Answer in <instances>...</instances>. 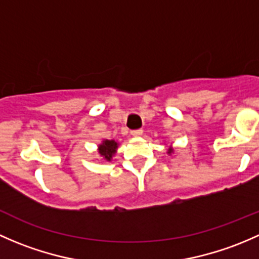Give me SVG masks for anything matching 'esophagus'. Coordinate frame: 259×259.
I'll return each instance as SVG.
<instances>
[{
	"label": "esophagus",
	"mask_w": 259,
	"mask_h": 259,
	"mask_svg": "<svg viewBox=\"0 0 259 259\" xmlns=\"http://www.w3.org/2000/svg\"><path fill=\"white\" fill-rule=\"evenodd\" d=\"M143 133V130L142 128H137V130H132L131 131V135L135 136V137H138V136H141Z\"/></svg>",
	"instance_id": "1"
}]
</instances>
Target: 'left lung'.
<instances>
[{
	"instance_id": "8db88e82",
	"label": "left lung",
	"mask_w": 259,
	"mask_h": 259,
	"mask_svg": "<svg viewBox=\"0 0 259 259\" xmlns=\"http://www.w3.org/2000/svg\"><path fill=\"white\" fill-rule=\"evenodd\" d=\"M170 152H172V149H169V151H168V153H170Z\"/></svg>"
}]
</instances>
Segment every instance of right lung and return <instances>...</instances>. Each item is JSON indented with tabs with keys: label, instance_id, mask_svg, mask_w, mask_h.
I'll return each mask as SVG.
<instances>
[{
	"label": "right lung",
	"instance_id": "right-lung-1",
	"mask_svg": "<svg viewBox=\"0 0 259 259\" xmlns=\"http://www.w3.org/2000/svg\"><path fill=\"white\" fill-rule=\"evenodd\" d=\"M98 149H100V154L103 157V158H106L107 161H111L112 156H113L114 152H116L117 149V142L106 140L103 141V143L98 147Z\"/></svg>",
	"mask_w": 259,
	"mask_h": 259
}]
</instances>
